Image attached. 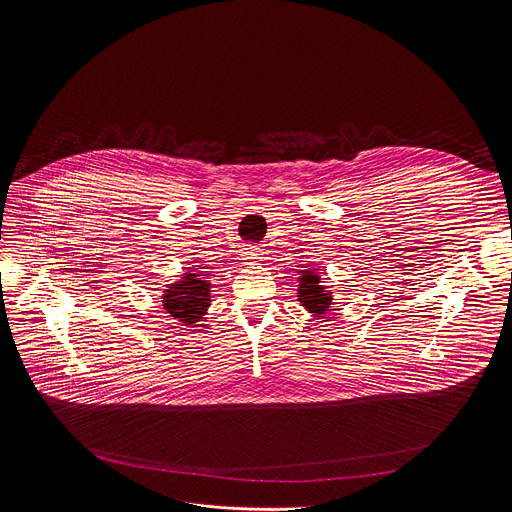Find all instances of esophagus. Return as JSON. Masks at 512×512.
<instances>
[{
  "mask_svg": "<svg viewBox=\"0 0 512 512\" xmlns=\"http://www.w3.org/2000/svg\"><path fill=\"white\" fill-rule=\"evenodd\" d=\"M245 253H247V259H253V257H257V249H253V247H249Z\"/></svg>",
  "mask_w": 512,
  "mask_h": 512,
  "instance_id": "esophagus-1",
  "label": "esophagus"
}]
</instances>
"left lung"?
Here are the masks:
<instances>
[{
    "instance_id": "left-lung-1",
    "label": "left lung",
    "mask_w": 512,
    "mask_h": 512,
    "mask_svg": "<svg viewBox=\"0 0 512 512\" xmlns=\"http://www.w3.org/2000/svg\"><path fill=\"white\" fill-rule=\"evenodd\" d=\"M300 280H302L300 282V290H298L300 292V302H304V306L310 312H316V314L327 312L331 298L327 294H322V290L318 286L320 277L310 271V273H302Z\"/></svg>"
}]
</instances>
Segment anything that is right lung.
<instances>
[{
	"label": "right lung",
	"instance_id": "add662e5",
	"mask_svg": "<svg viewBox=\"0 0 512 512\" xmlns=\"http://www.w3.org/2000/svg\"><path fill=\"white\" fill-rule=\"evenodd\" d=\"M210 284L200 275L185 273V280L167 290L163 304L165 310L183 324L198 322L210 304Z\"/></svg>",
	"mask_w": 512,
	"mask_h": 512
}]
</instances>
